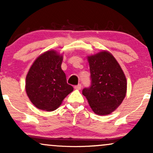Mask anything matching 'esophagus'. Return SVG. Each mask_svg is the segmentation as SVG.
<instances>
[{"instance_id": "esophagus-1", "label": "esophagus", "mask_w": 153, "mask_h": 153, "mask_svg": "<svg viewBox=\"0 0 153 153\" xmlns=\"http://www.w3.org/2000/svg\"><path fill=\"white\" fill-rule=\"evenodd\" d=\"M74 88L76 89V90H80V89H81V84H78V85H75Z\"/></svg>"}]
</instances>
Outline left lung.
I'll use <instances>...</instances> for the list:
<instances>
[{
  "label": "left lung",
  "instance_id": "obj_1",
  "mask_svg": "<svg viewBox=\"0 0 153 153\" xmlns=\"http://www.w3.org/2000/svg\"><path fill=\"white\" fill-rule=\"evenodd\" d=\"M91 78L90 88L82 90L91 109L98 115L110 114L122 103L127 94L125 75L108 51L88 56Z\"/></svg>",
  "mask_w": 153,
  "mask_h": 153
}]
</instances>
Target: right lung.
Here are the masks:
<instances>
[{
    "mask_svg": "<svg viewBox=\"0 0 153 153\" xmlns=\"http://www.w3.org/2000/svg\"><path fill=\"white\" fill-rule=\"evenodd\" d=\"M62 54L48 50L35 59L26 77V92L39 109L52 111L73 91L61 68Z\"/></svg>",
    "mask_w": 153,
    "mask_h": 153,
    "instance_id": "obj_1",
    "label": "right lung"
}]
</instances>
